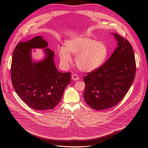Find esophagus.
Wrapping results in <instances>:
<instances>
[{
  "label": "esophagus",
  "mask_w": 148,
  "mask_h": 148,
  "mask_svg": "<svg viewBox=\"0 0 148 148\" xmlns=\"http://www.w3.org/2000/svg\"><path fill=\"white\" fill-rule=\"evenodd\" d=\"M71 77H72V79L73 80H78L80 79V77H79V75L77 74H73L72 75Z\"/></svg>",
  "instance_id": "esophagus-1"
}]
</instances>
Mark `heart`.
I'll use <instances>...</instances> for the list:
<instances>
[{
  "label": "heart",
  "mask_w": 148,
  "mask_h": 148,
  "mask_svg": "<svg viewBox=\"0 0 148 148\" xmlns=\"http://www.w3.org/2000/svg\"><path fill=\"white\" fill-rule=\"evenodd\" d=\"M76 54L75 64L80 71L90 72L101 66L106 60L108 50L107 45L88 36L82 35L72 38L65 43V48L58 50L61 64L67 66L71 62L70 53Z\"/></svg>",
  "instance_id": "1"
}]
</instances>
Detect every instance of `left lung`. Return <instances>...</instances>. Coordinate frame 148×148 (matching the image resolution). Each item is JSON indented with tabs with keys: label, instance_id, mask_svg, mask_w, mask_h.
<instances>
[{
	"label": "left lung",
	"instance_id": "8db88e82",
	"mask_svg": "<svg viewBox=\"0 0 148 148\" xmlns=\"http://www.w3.org/2000/svg\"><path fill=\"white\" fill-rule=\"evenodd\" d=\"M118 47L105 63L84 77L83 97L90 107L107 109L117 105L125 97L136 72L133 49L130 42L114 34Z\"/></svg>",
	"mask_w": 148,
	"mask_h": 148
}]
</instances>
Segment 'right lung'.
Returning a JSON list of instances; mask_svg holds the SVG:
<instances>
[{
    "label": "right lung",
    "mask_w": 148,
    "mask_h": 148,
    "mask_svg": "<svg viewBox=\"0 0 148 148\" xmlns=\"http://www.w3.org/2000/svg\"><path fill=\"white\" fill-rule=\"evenodd\" d=\"M48 46L42 36L20 41L14 50L11 75L14 89L29 107L37 110L53 109L60 101L71 82V73L59 72L53 60L54 52L45 49L47 56L40 62L31 59L32 49Z\"/></svg>",
    "instance_id": "right-lung-1"
}]
</instances>
